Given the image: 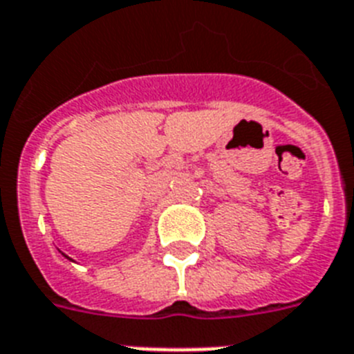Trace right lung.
<instances>
[{"label": "right lung", "instance_id": "right-lung-1", "mask_svg": "<svg viewBox=\"0 0 354 354\" xmlns=\"http://www.w3.org/2000/svg\"><path fill=\"white\" fill-rule=\"evenodd\" d=\"M62 255H64V254H62ZM64 257H66V259H70V257H68V255H64ZM70 261H73V259H70Z\"/></svg>", "mask_w": 354, "mask_h": 354}]
</instances>
